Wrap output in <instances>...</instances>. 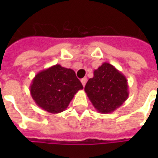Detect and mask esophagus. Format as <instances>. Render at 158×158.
<instances>
[{"label":"esophagus","mask_w":158,"mask_h":158,"mask_svg":"<svg viewBox=\"0 0 158 158\" xmlns=\"http://www.w3.org/2000/svg\"><path fill=\"white\" fill-rule=\"evenodd\" d=\"M81 83L82 84H83V86H85V84H86L87 83V78H83V79H81Z\"/></svg>","instance_id":"1"}]
</instances>
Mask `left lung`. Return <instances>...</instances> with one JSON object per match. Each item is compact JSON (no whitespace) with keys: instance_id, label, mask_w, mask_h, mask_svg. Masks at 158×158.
<instances>
[{"instance_id":"8db88e82","label":"left lung","mask_w":158,"mask_h":158,"mask_svg":"<svg viewBox=\"0 0 158 158\" xmlns=\"http://www.w3.org/2000/svg\"><path fill=\"white\" fill-rule=\"evenodd\" d=\"M129 86L125 76L107 62L94 71V77L87 82L84 91L97 111L102 114L113 112L129 97Z\"/></svg>"}]
</instances>
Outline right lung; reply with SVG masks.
Segmentation results:
<instances>
[{
	"label": "right lung",
	"instance_id": "1",
	"mask_svg": "<svg viewBox=\"0 0 158 158\" xmlns=\"http://www.w3.org/2000/svg\"><path fill=\"white\" fill-rule=\"evenodd\" d=\"M30 94L43 110L57 114L64 111L79 90L81 82L71 69L55 64L38 72L32 80Z\"/></svg>",
	"mask_w": 158,
	"mask_h": 158
}]
</instances>
